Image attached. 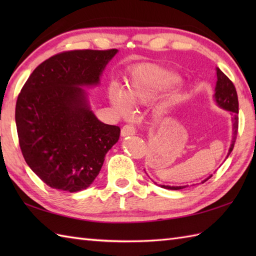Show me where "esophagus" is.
Wrapping results in <instances>:
<instances>
[{"instance_id": "obj_1", "label": "esophagus", "mask_w": 256, "mask_h": 256, "mask_svg": "<svg viewBox=\"0 0 256 256\" xmlns=\"http://www.w3.org/2000/svg\"><path fill=\"white\" fill-rule=\"evenodd\" d=\"M135 132H136V130L133 126L132 124H126L124 125L121 130V134L122 136H128V135H134Z\"/></svg>"}]
</instances>
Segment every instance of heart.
<instances>
[{"label": "heart", "instance_id": "obj_1", "mask_svg": "<svg viewBox=\"0 0 256 256\" xmlns=\"http://www.w3.org/2000/svg\"><path fill=\"white\" fill-rule=\"evenodd\" d=\"M180 78L175 72L155 64H140L131 74V79L126 86L118 84H110L108 89V100L114 108L123 116L131 112L132 106H148L158 100L166 92L179 84ZM186 94L175 91L167 96L155 108V118L164 120L179 104Z\"/></svg>", "mask_w": 256, "mask_h": 256}]
</instances>
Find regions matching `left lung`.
Masks as SVG:
<instances>
[{
  "instance_id": "1",
  "label": "left lung",
  "mask_w": 256,
  "mask_h": 256,
  "mask_svg": "<svg viewBox=\"0 0 256 256\" xmlns=\"http://www.w3.org/2000/svg\"><path fill=\"white\" fill-rule=\"evenodd\" d=\"M216 78H218V81H216V94H214L216 101V103H218L219 106L224 108V110L230 111L233 116V138H232V143L230 146L229 153H228V156H229L233 148H234L236 136H238V94H236V86H234V84H233L232 81L228 78L219 68H216ZM211 177H212V175L206 178V180H204V182L208 180V179ZM160 187L165 188V189H172V190H179V189L186 188V186L174 187V186H165V184H160Z\"/></svg>"
}]
</instances>
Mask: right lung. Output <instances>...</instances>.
<instances>
[{
  "label": "right lung",
  "mask_w": 256,
  "mask_h": 256,
  "mask_svg": "<svg viewBox=\"0 0 256 256\" xmlns=\"http://www.w3.org/2000/svg\"><path fill=\"white\" fill-rule=\"evenodd\" d=\"M116 52H59L37 66L22 88L15 108L20 148L47 186L68 192L89 187L118 142L121 130L96 118L80 88L99 84Z\"/></svg>",
  "instance_id": "add662e5"
}]
</instances>
